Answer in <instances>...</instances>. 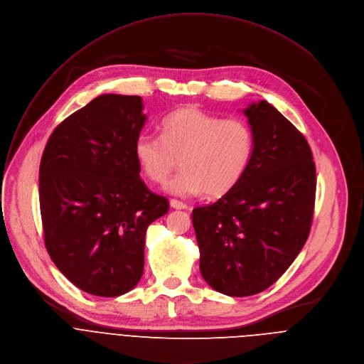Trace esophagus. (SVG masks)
<instances>
[{
    "instance_id": "esophagus-1",
    "label": "esophagus",
    "mask_w": 364,
    "mask_h": 364,
    "mask_svg": "<svg viewBox=\"0 0 364 364\" xmlns=\"http://www.w3.org/2000/svg\"><path fill=\"white\" fill-rule=\"evenodd\" d=\"M171 207L175 210H188L189 208L185 203H182V200H178V199H171Z\"/></svg>"
}]
</instances>
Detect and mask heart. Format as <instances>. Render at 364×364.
Instances as JSON below:
<instances>
[{
  "label": "heart",
  "instance_id": "obj_1",
  "mask_svg": "<svg viewBox=\"0 0 364 364\" xmlns=\"http://www.w3.org/2000/svg\"><path fill=\"white\" fill-rule=\"evenodd\" d=\"M161 134H140L134 157L143 175L160 183L181 164L183 171L165 189L179 196H223L246 173L255 151V134L245 119L224 118L196 107H183L161 119Z\"/></svg>",
  "mask_w": 364,
  "mask_h": 364
}]
</instances>
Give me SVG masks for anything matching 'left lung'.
<instances>
[{"mask_svg":"<svg viewBox=\"0 0 364 364\" xmlns=\"http://www.w3.org/2000/svg\"><path fill=\"white\" fill-rule=\"evenodd\" d=\"M243 112L255 134L246 173L192 211L200 274L228 296L263 292L288 270L309 235L316 188L312 151L291 121L267 101Z\"/></svg>","mask_w":364,"mask_h":364,"instance_id":"8db88e82","label":"left lung"}]
</instances>
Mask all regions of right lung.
I'll list each match as a JSON object with an SVG mask.
<instances>
[{
    "mask_svg": "<svg viewBox=\"0 0 364 364\" xmlns=\"http://www.w3.org/2000/svg\"><path fill=\"white\" fill-rule=\"evenodd\" d=\"M136 95L104 94L55 129L40 161L45 245L87 294L119 296L144 269L147 227L169 211L140 178L134 141L146 123Z\"/></svg>",
    "mask_w": 364,
    "mask_h": 364,
    "instance_id": "1",
    "label": "right lung"
}]
</instances>
